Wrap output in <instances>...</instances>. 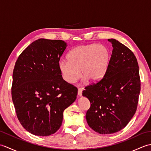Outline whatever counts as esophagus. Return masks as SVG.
Returning a JSON list of instances; mask_svg holds the SVG:
<instances>
[{
    "mask_svg": "<svg viewBox=\"0 0 151 151\" xmlns=\"http://www.w3.org/2000/svg\"><path fill=\"white\" fill-rule=\"evenodd\" d=\"M78 95L81 97L82 95V89L81 88H78Z\"/></svg>",
    "mask_w": 151,
    "mask_h": 151,
    "instance_id": "1",
    "label": "esophagus"
}]
</instances>
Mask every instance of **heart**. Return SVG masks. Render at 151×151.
Returning <instances> with one entry per match:
<instances>
[{
  "label": "heart",
  "instance_id": "heart-1",
  "mask_svg": "<svg viewBox=\"0 0 151 151\" xmlns=\"http://www.w3.org/2000/svg\"><path fill=\"white\" fill-rule=\"evenodd\" d=\"M110 50L98 43L82 45L70 51L69 62L60 61V71L66 82L73 84L81 76L89 82H96L103 77L110 60Z\"/></svg>",
  "mask_w": 151,
  "mask_h": 151
}]
</instances>
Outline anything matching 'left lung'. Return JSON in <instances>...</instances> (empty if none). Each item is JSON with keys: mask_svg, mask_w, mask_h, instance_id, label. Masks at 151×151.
Listing matches in <instances>:
<instances>
[{"mask_svg": "<svg viewBox=\"0 0 151 151\" xmlns=\"http://www.w3.org/2000/svg\"><path fill=\"white\" fill-rule=\"evenodd\" d=\"M113 50L104 75L86 86L82 95L90 101L86 117L96 132H117L135 114L141 89L139 66L132 50L115 39H108Z\"/></svg>", "mask_w": 151, "mask_h": 151, "instance_id": "left-lung-1", "label": "left lung"}]
</instances>
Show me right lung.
<instances>
[{"label":"right lung","mask_w":151,"mask_h":151,"mask_svg":"<svg viewBox=\"0 0 151 151\" xmlns=\"http://www.w3.org/2000/svg\"><path fill=\"white\" fill-rule=\"evenodd\" d=\"M66 47L62 40L39 39L15 62L12 101L20 123L34 135L55 133L62 125L63 111L76 99L77 88L64 81L58 67Z\"/></svg>","instance_id":"1"}]
</instances>
